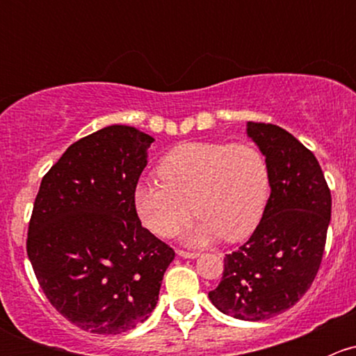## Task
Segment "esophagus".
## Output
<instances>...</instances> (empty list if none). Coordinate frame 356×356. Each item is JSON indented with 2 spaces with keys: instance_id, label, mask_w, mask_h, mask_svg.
Here are the masks:
<instances>
[{
  "instance_id": "obj_1",
  "label": "esophagus",
  "mask_w": 356,
  "mask_h": 356,
  "mask_svg": "<svg viewBox=\"0 0 356 356\" xmlns=\"http://www.w3.org/2000/svg\"><path fill=\"white\" fill-rule=\"evenodd\" d=\"M177 254L182 258H196L198 257V253L196 251H184V250H177Z\"/></svg>"
}]
</instances>
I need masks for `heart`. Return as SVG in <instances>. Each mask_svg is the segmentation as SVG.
Listing matches in <instances>:
<instances>
[{
    "instance_id": "obj_1",
    "label": "heart",
    "mask_w": 356,
    "mask_h": 356,
    "mask_svg": "<svg viewBox=\"0 0 356 356\" xmlns=\"http://www.w3.org/2000/svg\"><path fill=\"white\" fill-rule=\"evenodd\" d=\"M160 181L134 188V208L146 229L170 238L191 217L186 241H239L257 229L270 191L267 158L248 143H186L161 158Z\"/></svg>"
}]
</instances>
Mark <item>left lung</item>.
Returning a JSON list of instances; mask_svg holds the SVG:
<instances>
[{
    "label": "left lung",
    "instance_id": "1",
    "mask_svg": "<svg viewBox=\"0 0 356 356\" xmlns=\"http://www.w3.org/2000/svg\"><path fill=\"white\" fill-rule=\"evenodd\" d=\"M246 132L267 158L270 198L251 238L225 254L220 284L208 298L222 314L257 322L286 312L310 289L332 200L317 158L293 134L261 122H248Z\"/></svg>",
    "mask_w": 356,
    "mask_h": 356
}]
</instances>
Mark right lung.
<instances>
[{
    "mask_svg": "<svg viewBox=\"0 0 356 356\" xmlns=\"http://www.w3.org/2000/svg\"><path fill=\"white\" fill-rule=\"evenodd\" d=\"M153 141L129 125L99 129L68 146L39 186L29 260L49 303L82 331L145 322L175 257L143 227L132 198Z\"/></svg>",
    "mask_w": 356,
    "mask_h": 356,
    "instance_id": "add662e5",
    "label": "right lung"
}]
</instances>
